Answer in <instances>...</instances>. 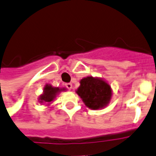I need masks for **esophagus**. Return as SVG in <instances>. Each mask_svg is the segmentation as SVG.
I'll list each match as a JSON object with an SVG mask.
<instances>
[{"instance_id": "obj_1", "label": "esophagus", "mask_w": 156, "mask_h": 156, "mask_svg": "<svg viewBox=\"0 0 156 156\" xmlns=\"http://www.w3.org/2000/svg\"><path fill=\"white\" fill-rule=\"evenodd\" d=\"M65 86H66V88H68V89H69V90H71L72 88H73V84H72V83H66V84H65Z\"/></svg>"}]
</instances>
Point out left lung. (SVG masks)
I'll use <instances>...</instances> for the list:
<instances>
[{
  "instance_id": "1",
  "label": "left lung",
  "mask_w": 156,
  "mask_h": 156,
  "mask_svg": "<svg viewBox=\"0 0 156 156\" xmlns=\"http://www.w3.org/2000/svg\"><path fill=\"white\" fill-rule=\"evenodd\" d=\"M84 105L92 109H99L108 105L112 96L111 87L103 79L87 77L81 79L76 91Z\"/></svg>"
}]
</instances>
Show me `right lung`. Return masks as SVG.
I'll list each match as a JSON object with an SVG mask.
<instances>
[{"label":"right lung","instance_id":"right-lung-1","mask_svg":"<svg viewBox=\"0 0 156 156\" xmlns=\"http://www.w3.org/2000/svg\"><path fill=\"white\" fill-rule=\"evenodd\" d=\"M62 90H65V88H53L50 84H46L44 87V90H43V94L39 98L40 103H50L54 99L56 95Z\"/></svg>","mask_w":156,"mask_h":156}]
</instances>
